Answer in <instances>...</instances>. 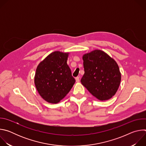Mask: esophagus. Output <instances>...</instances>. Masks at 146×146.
Masks as SVG:
<instances>
[{
  "label": "esophagus",
  "instance_id": "obj_1",
  "mask_svg": "<svg viewBox=\"0 0 146 146\" xmlns=\"http://www.w3.org/2000/svg\"><path fill=\"white\" fill-rule=\"evenodd\" d=\"M76 81L77 82H78L80 81V77H76Z\"/></svg>",
  "mask_w": 146,
  "mask_h": 146
}]
</instances>
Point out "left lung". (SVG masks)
I'll return each instance as SVG.
<instances>
[{"label": "left lung", "instance_id": "obj_1", "mask_svg": "<svg viewBox=\"0 0 146 146\" xmlns=\"http://www.w3.org/2000/svg\"><path fill=\"white\" fill-rule=\"evenodd\" d=\"M84 74L81 84L100 100L111 98L121 82V73L117 62L103 51L96 50L82 56Z\"/></svg>", "mask_w": 146, "mask_h": 146}]
</instances>
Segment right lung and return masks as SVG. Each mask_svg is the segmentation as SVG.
I'll list each match as a JSON object with an SVG mask.
<instances>
[{
    "mask_svg": "<svg viewBox=\"0 0 146 146\" xmlns=\"http://www.w3.org/2000/svg\"><path fill=\"white\" fill-rule=\"evenodd\" d=\"M69 53L55 51L38 65L35 76L36 88L46 101L57 103L69 93L76 81L67 64Z\"/></svg>",
    "mask_w": 146,
    "mask_h": 146,
    "instance_id": "right-lung-1",
    "label": "right lung"
}]
</instances>
